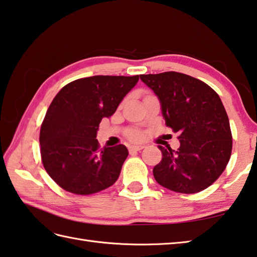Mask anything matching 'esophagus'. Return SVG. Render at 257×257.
Masks as SVG:
<instances>
[{
  "instance_id": "34e87169",
  "label": "esophagus",
  "mask_w": 257,
  "mask_h": 257,
  "mask_svg": "<svg viewBox=\"0 0 257 257\" xmlns=\"http://www.w3.org/2000/svg\"><path fill=\"white\" fill-rule=\"evenodd\" d=\"M145 148L144 145H133V146H129V152H139V150H142Z\"/></svg>"
}]
</instances>
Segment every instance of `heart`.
Segmentation results:
<instances>
[{
  "label": "heart",
  "instance_id": "b5f03b06",
  "mask_svg": "<svg viewBox=\"0 0 257 257\" xmlns=\"http://www.w3.org/2000/svg\"><path fill=\"white\" fill-rule=\"evenodd\" d=\"M129 138L133 139V140H138L142 138V135H140L139 133H132L129 135Z\"/></svg>",
  "mask_w": 257,
  "mask_h": 257
}]
</instances>
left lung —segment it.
I'll list each match as a JSON object with an SVG mask.
<instances>
[{"label": "left lung", "mask_w": 257, "mask_h": 257, "mask_svg": "<svg viewBox=\"0 0 257 257\" xmlns=\"http://www.w3.org/2000/svg\"><path fill=\"white\" fill-rule=\"evenodd\" d=\"M140 79L158 97L166 124L179 135L177 150L158 146L163 158L153 170L156 182L177 193L202 192L222 175L232 154L222 100L208 84L184 73L142 74Z\"/></svg>", "instance_id": "left-lung-1"}]
</instances>
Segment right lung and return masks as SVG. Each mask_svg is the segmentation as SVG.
Segmentation results:
<instances>
[{"mask_svg":"<svg viewBox=\"0 0 257 257\" xmlns=\"http://www.w3.org/2000/svg\"><path fill=\"white\" fill-rule=\"evenodd\" d=\"M139 80V75H93L74 80L60 90L40 130L45 170L60 187L90 195L118 179L128 149L123 145L100 149L99 123L109 118Z\"/></svg>","mask_w":257,"mask_h":257,"instance_id":"obj_1","label":"right lung"}]
</instances>
